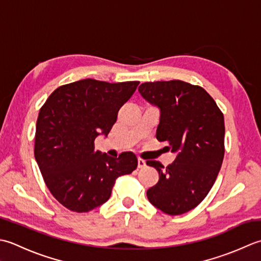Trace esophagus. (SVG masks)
I'll list each match as a JSON object with an SVG mask.
<instances>
[{"mask_svg": "<svg viewBox=\"0 0 261 261\" xmlns=\"http://www.w3.org/2000/svg\"><path fill=\"white\" fill-rule=\"evenodd\" d=\"M137 166H138V168H140V169H143V168L146 167V162L143 160V159H138V160H137Z\"/></svg>", "mask_w": 261, "mask_h": 261, "instance_id": "obj_1", "label": "esophagus"}]
</instances>
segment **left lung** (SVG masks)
Instances as JSON below:
<instances>
[{"instance_id": "8db88e82", "label": "left lung", "mask_w": 261, "mask_h": 261, "mask_svg": "<svg viewBox=\"0 0 261 261\" xmlns=\"http://www.w3.org/2000/svg\"><path fill=\"white\" fill-rule=\"evenodd\" d=\"M138 92L160 109L156 138L177 154L167 168L159 161L146 162L159 172L147 199L166 214H184L201 203L219 174L224 158V116L203 88L180 80L142 83Z\"/></svg>"}]
</instances>
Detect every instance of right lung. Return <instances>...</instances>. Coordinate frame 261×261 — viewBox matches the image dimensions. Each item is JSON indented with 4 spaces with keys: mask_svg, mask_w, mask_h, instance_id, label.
Wrapping results in <instances>:
<instances>
[{
    "mask_svg": "<svg viewBox=\"0 0 261 261\" xmlns=\"http://www.w3.org/2000/svg\"><path fill=\"white\" fill-rule=\"evenodd\" d=\"M138 84L81 80L57 88L41 107L35 158L51 195L67 210L86 213L102 205L116 179L137 168L135 154L110 158L94 151V140L108 135Z\"/></svg>",
    "mask_w": 261,
    "mask_h": 261,
    "instance_id": "right-lung-1",
    "label": "right lung"
}]
</instances>
